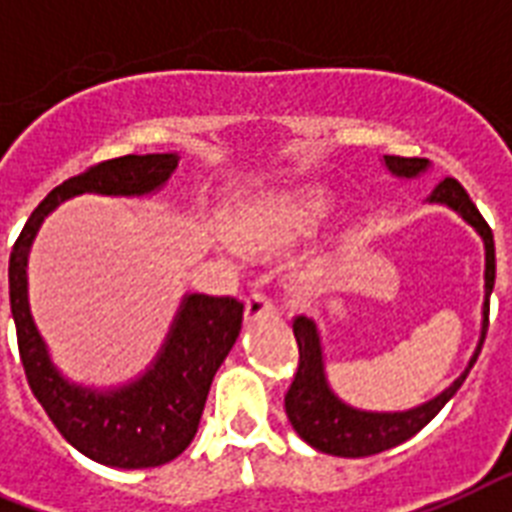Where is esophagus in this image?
<instances>
[{"label":"esophagus","mask_w":512,"mask_h":512,"mask_svg":"<svg viewBox=\"0 0 512 512\" xmlns=\"http://www.w3.org/2000/svg\"><path fill=\"white\" fill-rule=\"evenodd\" d=\"M265 315H276V305L265 292H252L247 297V321H257Z\"/></svg>","instance_id":"34e87169"}]
</instances>
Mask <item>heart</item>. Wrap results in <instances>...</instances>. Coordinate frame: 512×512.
<instances>
[{
    "label": "heart",
    "instance_id": "obj_1",
    "mask_svg": "<svg viewBox=\"0 0 512 512\" xmlns=\"http://www.w3.org/2000/svg\"><path fill=\"white\" fill-rule=\"evenodd\" d=\"M331 213V197L318 186L263 191L242 199L226 215L231 242L249 255H270L315 234ZM318 276L313 265L299 273V284L310 286Z\"/></svg>",
    "mask_w": 512,
    "mask_h": 512
}]
</instances>
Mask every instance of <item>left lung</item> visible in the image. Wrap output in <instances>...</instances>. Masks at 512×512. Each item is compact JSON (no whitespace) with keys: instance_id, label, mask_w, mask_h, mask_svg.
<instances>
[{"instance_id":"left-lung-1","label":"left lung","mask_w":512,"mask_h":512,"mask_svg":"<svg viewBox=\"0 0 512 512\" xmlns=\"http://www.w3.org/2000/svg\"><path fill=\"white\" fill-rule=\"evenodd\" d=\"M423 157H400L386 155V168L397 173V176L413 178L421 170H426ZM429 202H442L450 205L452 210H458L468 223L484 239L486 247V299H484V328H481V344H484L486 328H489V294L494 289V236L484 215L479 213V207L473 205V199L468 197V191L463 189L458 178H444L434 186L429 194ZM294 336H297L299 347V363L297 373H294L292 384L284 394V407L289 421H292L294 431L305 439L310 447L326 452V455H336V458H368V455H378V452L392 450L397 444L407 442L410 436H415L426 423L442 410L447 402L452 400V394L463 386L465 376L476 363V357L481 352V344L476 355H473L471 365L465 368L463 376L444 389L439 397L421 407H413L407 413H363L355 407L344 405L331 394L326 378H323V355L321 342H318V331L315 323L307 321L305 315H297L292 321Z\"/></svg>"}]
</instances>
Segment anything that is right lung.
I'll list each match as a JSON object with an SVG mask.
<instances>
[{"label": "right lung", "mask_w": 512, "mask_h": 512, "mask_svg": "<svg viewBox=\"0 0 512 512\" xmlns=\"http://www.w3.org/2000/svg\"><path fill=\"white\" fill-rule=\"evenodd\" d=\"M178 152H149L97 162L54 186L26 220L10 252V307L18 352L33 397L78 452L112 468L170 463L197 434L215 371L242 331L244 305L236 297H186L155 368L136 384L99 394L70 386L49 363L26 299V257L41 220L62 199L94 194H147L168 181Z\"/></svg>", "instance_id": "add662e5"}]
</instances>
